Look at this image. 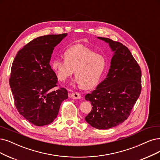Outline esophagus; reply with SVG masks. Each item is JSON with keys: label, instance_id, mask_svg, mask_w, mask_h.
Segmentation results:
<instances>
[{"label": "esophagus", "instance_id": "esophagus-1", "mask_svg": "<svg viewBox=\"0 0 160 160\" xmlns=\"http://www.w3.org/2000/svg\"><path fill=\"white\" fill-rule=\"evenodd\" d=\"M69 96L72 99H80L81 98L80 94L78 92H72V93L69 94Z\"/></svg>", "mask_w": 160, "mask_h": 160}]
</instances>
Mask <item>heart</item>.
<instances>
[{"label": "heart", "instance_id": "1", "mask_svg": "<svg viewBox=\"0 0 160 160\" xmlns=\"http://www.w3.org/2000/svg\"><path fill=\"white\" fill-rule=\"evenodd\" d=\"M64 59L56 58L51 67L57 78L66 81L74 70V83L84 89H92L101 80L106 67L105 58L80 44L71 46L64 52Z\"/></svg>", "mask_w": 160, "mask_h": 160}]
</instances>
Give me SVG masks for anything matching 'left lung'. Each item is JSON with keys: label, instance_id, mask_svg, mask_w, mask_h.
<instances>
[{"label": "left lung", "instance_id": "obj_1", "mask_svg": "<svg viewBox=\"0 0 160 160\" xmlns=\"http://www.w3.org/2000/svg\"><path fill=\"white\" fill-rule=\"evenodd\" d=\"M108 43L113 52L108 74L85 99L92 109L86 121L98 129L120 125L131 113L141 92V70L127 47L109 38L98 37Z\"/></svg>", "mask_w": 160, "mask_h": 160}]
</instances>
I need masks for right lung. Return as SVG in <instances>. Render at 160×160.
<instances>
[{"label": "right lung", "instance_id": "1", "mask_svg": "<svg viewBox=\"0 0 160 160\" xmlns=\"http://www.w3.org/2000/svg\"><path fill=\"white\" fill-rule=\"evenodd\" d=\"M67 33L35 38L18 52L11 68L10 86L16 108L35 126L49 125L57 117L68 92L57 86V77L50 66L55 47Z\"/></svg>", "mask_w": 160, "mask_h": 160}]
</instances>
